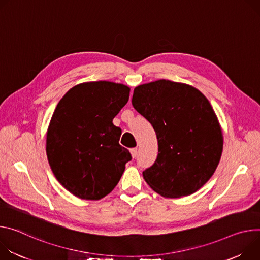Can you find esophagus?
Listing matches in <instances>:
<instances>
[{
	"label": "esophagus",
	"instance_id": "obj_1",
	"mask_svg": "<svg viewBox=\"0 0 260 260\" xmlns=\"http://www.w3.org/2000/svg\"><path fill=\"white\" fill-rule=\"evenodd\" d=\"M130 153H131L132 158H135V157L137 156V154H138V151H137L136 148H134V149H131V150H130Z\"/></svg>",
	"mask_w": 260,
	"mask_h": 260
}]
</instances>
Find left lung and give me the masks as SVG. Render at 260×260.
I'll use <instances>...</instances> for the list:
<instances>
[{"mask_svg":"<svg viewBox=\"0 0 260 260\" xmlns=\"http://www.w3.org/2000/svg\"><path fill=\"white\" fill-rule=\"evenodd\" d=\"M133 107L153 126L159 153L142 172L166 198L195 193L214 175L223 151V133L207 97L192 85L167 79L134 89Z\"/></svg>","mask_w":260,"mask_h":260,"instance_id":"1","label":"left lung"}]
</instances>
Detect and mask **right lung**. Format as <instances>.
<instances>
[{
	"label": "right lung",
	"instance_id": "add662e5",
	"mask_svg": "<svg viewBox=\"0 0 260 260\" xmlns=\"http://www.w3.org/2000/svg\"><path fill=\"white\" fill-rule=\"evenodd\" d=\"M130 88L99 80L74 85L57 103L46 132V156L55 179L74 196L99 200L118 185L129 151L113 118Z\"/></svg>",
	"mask_w": 260,
	"mask_h": 260
}]
</instances>
